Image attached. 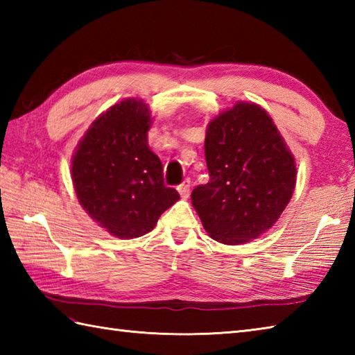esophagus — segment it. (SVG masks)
<instances>
[{"label": "esophagus", "instance_id": "esophagus-1", "mask_svg": "<svg viewBox=\"0 0 355 355\" xmlns=\"http://www.w3.org/2000/svg\"><path fill=\"white\" fill-rule=\"evenodd\" d=\"M178 192H180V197L182 198H187L191 193V182L189 180H184V182L178 186Z\"/></svg>", "mask_w": 355, "mask_h": 355}]
</instances>
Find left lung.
Here are the masks:
<instances>
[{"label": "left lung", "mask_w": 355, "mask_h": 355, "mask_svg": "<svg viewBox=\"0 0 355 355\" xmlns=\"http://www.w3.org/2000/svg\"><path fill=\"white\" fill-rule=\"evenodd\" d=\"M210 180L192 191L202 227L218 243L238 245L273 227L296 187V160L268 112L236 102L207 125Z\"/></svg>", "instance_id": "obj_1"}]
</instances>
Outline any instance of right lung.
Masks as SVG:
<instances>
[{
  "mask_svg": "<svg viewBox=\"0 0 355 355\" xmlns=\"http://www.w3.org/2000/svg\"><path fill=\"white\" fill-rule=\"evenodd\" d=\"M150 123L148 105L128 97L94 120L71 158L79 205L120 239L150 232L180 200L175 189L164 186L160 158L149 149Z\"/></svg>",
  "mask_w": 355,
  "mask_h": 355,
  "instance_id": "right-lung-1",
  "label": "right lung"
}]
</instances>
